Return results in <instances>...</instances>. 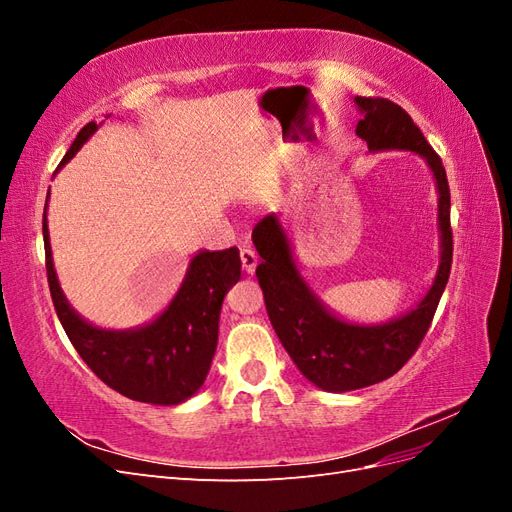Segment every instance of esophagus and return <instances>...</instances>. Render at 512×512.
<instances>
[{
    "mask_svg": "<svg viewBox=\"0 0 512 512\" xmlns=\"http://www.w3.org/2000/svg\"><path fill=\"white\" fill-rule=\"evenodd\" d=\"M241 256V267L245 273H254L256 267H258V254L254 250H250V247H243V250L239 252Z\"/></svg>",
    "mask_w": 512,
    "mask_h": 512,
    "instance_id": "34e87169",
    "label": "esophagus"
}]
</instances>
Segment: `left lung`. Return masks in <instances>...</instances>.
I'll return each instance as SVG.
<instances>
[{"label": "left lung", "mask_w": 512, "mask_h": 512, "mask_svg": "<svg viewBox=\"0 0 512 512\" xmlns=\"http://www.w3.org/2000/svg\"><path fill=\"white\" fill-rule=\"evenodd\" d=\"M354 104L361 113L356 136L369 153L412 151L429 166L438 190L440 265L425 297L406 314L378 324L352 322L331 312L305 282L280 215L271 213L256 224L252 241L262 258L256 277L269 320L301 374L329 393L365 389L406 365L436 314L453 262L451 190L438 153L399 104L363 96H356Z\"/></svg>", "instance_id": "left-lung-1"}]
</instances>
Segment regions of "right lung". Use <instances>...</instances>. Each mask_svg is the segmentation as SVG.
Listing matches in <instances>:
<instances>
[{
	"label": "right lung",
	"mask_w": 512,
	"mask_h": 512,
	"mask_svg": "<svg viewBox=\"0 0 512 512\" xmlns=\"http://www.w3.org/2000/svg\"><path fill=\"white\" fill-rule=\"evenodd\" d=\"M102 123L89 121L61 160L64 168ZM57 168V170H59ZM49 207V196H46ZM46 207L42 218L46 275L57 318L87 367L117 393L153 406H177L200 391L218 348L226 292L241 277L237 247L198 250L177 294L160 316L134 329H104L87 322L66 299L53 265Z\"/></svg>",
	"instance_id": "1"
}]
</instances>
